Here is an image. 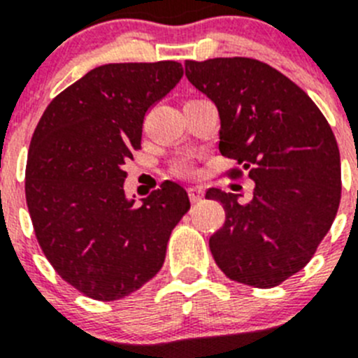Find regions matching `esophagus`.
Masks as SVG:
<instances>
[{
    "label": "esophagus",
    "mask_w": 358,
    "mask_h": 358,
    "mask_svg": "<svg viewBox=\"0 0 358 358\" xmlns=\"http://www.w3.org/2000/svg\"><path fill=\"white\" fill-rule=\"evenodd\" d=\"M188 197L192 202H199L204 197V189L201 186H192V188H188Z\"/></svg>",
    "instance_id": "esophagus-1"
}]
</instances>
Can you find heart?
<instances>
[{"instance_id": "obj_1", "label": "heart", "mask_w": 358, "mask_h": 358, "mask_svg": "<svg viewBox=\"0 0 358 358\" xmlns=\"http://www.w3.org/2000/svg\"><path fill=\"white\" fill-rule=\"evenodd\" d=\"M176 172H179V173L192 172V164H189L188 161H181V163L176 164Z\"/></svg>"}]
</instances>
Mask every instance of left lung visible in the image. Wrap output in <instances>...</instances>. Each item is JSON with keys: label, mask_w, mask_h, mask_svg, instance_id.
<instances>
[{"label": "left lung", "mask_w": 358, "mask_h": 358, "mask_svg": "<svg viewBox=\"0 0 358 358\" xmlns=\"http://www.w3.org/2000/svg\"><path fill=\"white\" fill-rule=\"evenodd\" d=\"M186 77L220 115V154L248 170L252 201L210 188L226 222L210 236L229 280L273 289L299 273L327 236L341 202L339 147L319 107L283 73L249 57L186 61Z\"/></svg>", "instance_id": "left-lung-1"}]
</instances>
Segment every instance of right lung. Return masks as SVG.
<instances>
[{
  "label": "right lung",
  "instance_id": "1",
  "mask_svg": "<svg viewBox=\"0 0 358 358\" xmlns=\"http://www.w3.org/2000/svg\"><path fill=\"white\" fill-rule=\"evenodd\" d=\"M181 77L176 61L98 66L53 98L31 136L24 194L36 238L55 273L96 301L122 299L156 276L189 210L176 182L141 206L123 192L145 115Z\"/></svg>",
  "mask_w": 358,
  "mask_h": 358
}]
</instances>
